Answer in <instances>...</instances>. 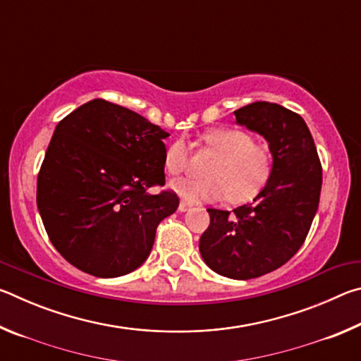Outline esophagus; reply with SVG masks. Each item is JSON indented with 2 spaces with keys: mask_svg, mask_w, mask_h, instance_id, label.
<instances>
[{
  "mask_svg": "<svg viewBox=\"0 0 361 361\" xmlns=\"http://www.w3.org/2000/svg\"><path fill=\"white\" fill-rule=\"evenodd\" d=\"M189 209H191V205H189L188 202H185V200H181L180 205H178V210L180 212H188Z\"/></svg>",
  "mask_w": 361,
  "mask_h": 361,
  "instance_id": "esophagus-1",
  "label": "esophagus"
}]
</instances>
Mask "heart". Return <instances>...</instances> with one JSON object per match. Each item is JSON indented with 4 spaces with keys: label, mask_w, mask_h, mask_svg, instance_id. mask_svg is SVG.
<instances>
[{
    "label": "heart",
    "mask_w": 361,
    "mask_h": 361,
    "mask_svg": "<svg viewBox=\"0 0 361 361\" xmlns=\"http://www.w3.org/2000/svg\"><path fill=\"white\" fill-rule=\"evenodd\" d=\"M202 142L216 152L205 178H180L170 188L189 204L213 202L228 195L231 202H247L266 185L272 170V157L250 133L231 127H218L202 133ZM188 166L185 140H175L164 156L170 175H180Z\"/></svg>",
    "instance_id": "1"
}]
</instances>
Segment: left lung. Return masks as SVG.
I'll use <instances>...</instances> for the list:
<instances>
[{
	"mask_svg": "<svg viewBox=\"0 0 361 361\" xmlns=\"http://www.w3.org/2000/svg\"><path fill=\"white\" fill-rule=\"evenodd\" d=\"M234 114L235 124L266 140L272 170L253 204L232 212L207 209L210 226L199 250L219 276L248 280L276 271L301 248L319 209L322 166L299 114L269 102H255Z\"/></svg>",
	"mask_w": 361,
	"mask_h": 361,
	"instance_id": "obj_1",
	"label": "left lung"
}]
</instances>
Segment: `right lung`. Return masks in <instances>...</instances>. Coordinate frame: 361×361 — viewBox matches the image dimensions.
<instances>
[{"mask_svg":"<svg viewBox=\"0 0 361 361\" xmlns=\"http://www.w3.org/2000/svg\"><path fill=\"white\" fill-rule=\"evenodd\" d=\"M166 130L102 99L59 122L38 175L36 204L52 245L82 272L126 276L148 258L157 224L175 213L164 186Z\"/></svg>","mask_w":361,"mask_h":361,"instance_id":"right-lung-1","label":"right lung"}]
</instances>
